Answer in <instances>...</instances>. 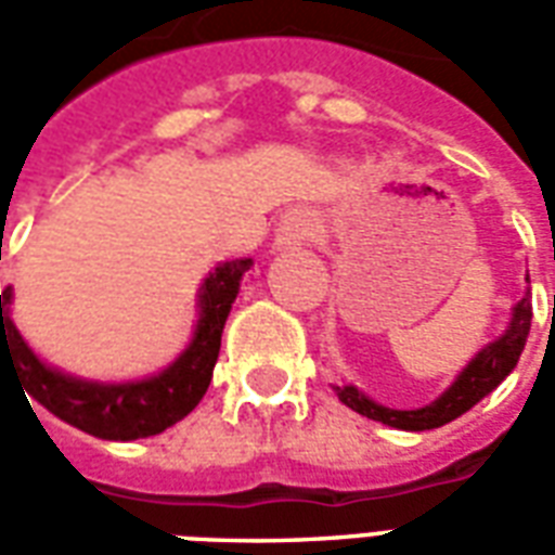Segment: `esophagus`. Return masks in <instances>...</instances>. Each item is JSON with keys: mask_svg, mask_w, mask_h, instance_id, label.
I'll return each mask as SVG.
<instances>
[{"mask_svg": "<svg viewBox=\"0 0 555 555\" xmlns=\"http://www.w3.org/2000/svg\"><path fill=\"white\" fill-rule=\"evenodd\" d=\"M312 214L302 210V207H294L288 214H282L276 225V249H297V246H302L312 237Z\"/></svg>", "mask_w": 555, "mask_h": 555, "instance_id": "34e87169", "label": "esophagus"}]
</instances>
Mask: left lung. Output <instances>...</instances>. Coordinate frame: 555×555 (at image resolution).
<instances>
[{"label": "left lung", "mask_w": 555, "mask_h": 555, "mask_svg": "<svg viewBox=\"0 0 555 555\" xmlns=\"http://www.w3.org/2000/svg\"><path fill=\"white\" fill-rule=\"evenodd\" d=\"M529 282V276H526ZM529 326H532V297L526 291L520 300L514 302L512 321L502 330V336H496L493 341H488L485 348L478 350L473 360L466 362L461 374L454 377L452 386L442 392L440 398H434L430 404L416 410H396L384 408L372 398L360 392L353 384L336 386V396L341 404H348L350 410H357L360 416H369L374 422H384L389 428L398 430H430L440 428L452 418L464 416L466 410L476 408L478 401L485 396H490L496 386L514 372V365L524 353L526 336H529Z\"/></svg>", "instance_id": "8db88e82"}]
</instances>
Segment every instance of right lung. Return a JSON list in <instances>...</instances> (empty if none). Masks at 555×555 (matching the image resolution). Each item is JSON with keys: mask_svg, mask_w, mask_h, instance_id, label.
I'll list each match as a JSON object with an SVG mask.
<instances>
[{"mask_svg": "<svg viewBox=\"0 0 555 555\" xmlns=\"http://www.w3.org/2000/svg\"><path fill=\"white\" fill-rule=\"evenodd\" d=\"M249 267L253 258H234L214 267L198 288V321L181 357L163 372L121 384L77 377L43 362L11 321L14 288H5L0 294V365H17L23 389L31 401L91 437L127 442L163 434L193 413L205 398L219 357L222 326Z\"/></svg>", "mask_w": 555, "mask_h": 555, "instance_id": "obj_1", "label": "right lung"}]
</instances>
